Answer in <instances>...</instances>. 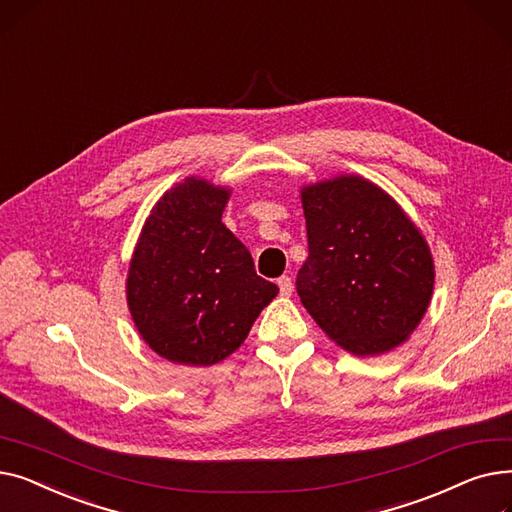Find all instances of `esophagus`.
<instances>
[{
  "label": "esophagus",
  "mask_w": 512,
  "mask_h": 512,
  "mask_svg": "<svg viewBox=\"0 0 512 512\" xmlns=\"http://www.w3.org/2000/svg\"><path fill=\"white\" fill-rule=\"evenodd\" d=\"M278 288H280V294L282 297H290L292 294V280L288 278V276H282V278H278Z\"/></svg>",
  "instance_id": "34e87169"
}]
</instances>
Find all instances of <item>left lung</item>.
Here are the masks:
<instances>
[{"instance_id":"1","label":"left lung","mask_w":512,"mask_h":512,"mask_svg":"<svg viewBox=\"0 0 512 512\" xmlns=\"http://www.w3.org/2000/svg\"><path fill=\"white\" fill-rule=\"evenodd\" d=\"M309 257L297 292L309 315L353 355H380L417 328L434 292L427 242L396 201L359 176L301 193Z\"/></svg>"}]
</instances>
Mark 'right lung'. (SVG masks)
Listing matches in <instances>:
<instances>
[{"mask_svg": "<svg viewBox=\"0 0 512 512\" xmlns=\"http://www.w3.org/2000/svg\"><path fill=\"white\" fill-rule=\"evenodd\" d=\"M230 191L186 178L157 201L128 270V307L143 340L180 365H213L245 342L278 286L222 224Z\"/></svg>", "mask_w": 512, "mask_h": 512, "instance_id": "add662e5", "label": "right lung"}]
</instances>
